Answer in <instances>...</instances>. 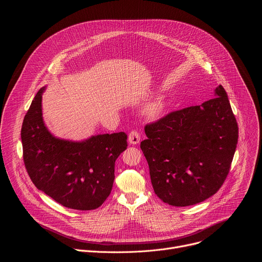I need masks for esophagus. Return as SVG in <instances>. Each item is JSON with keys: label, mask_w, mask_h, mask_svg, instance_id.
Returning a JSON list of instances; mask_svg holds the SVG:
<instances>
[{"label": "esophagus", "mask_w": 262, "mask_h": 262, "mask_svg": "<svg viewBox=\"0 0 262 262\" xmlns=\"http://www.w3.org/2000/svg\"><path fill=\"white\" fill-rule=\"evenodd\" d=\"M140 139H141L140 134H139V132H137V130H132V132L129 133V135H128V142H129L130 144H133V145L139 144Z\"/></svg>", "instance_id": "1"}]
</instances>
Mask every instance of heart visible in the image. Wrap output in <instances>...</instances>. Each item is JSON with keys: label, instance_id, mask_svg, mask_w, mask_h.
Returning <instances> with one entry per match:
<instances>
[{"label": "heart", "instance_id": "1", "mask_svg": "<svg viewBox=\"0 0 262 262\" xmlns=\"http://www.w3.org/2000/svg\"><path fill=\"white\" fill-rule=\"evenodd\" d=\"M166 103L164 99L159 97L147 104V106L145 107V114L150 119H159L163 115Z\"/></svg>", "mask_w": 262, "mask_h": 262}]
</instances>
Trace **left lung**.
Masks as SVG:
<instances>
[{"instance_id":"8db88e82","label":"left lung","mask_w":262,"mask_h":262,"mask_svg":"<svg viewBox=\"0 0 262 262\" xmlns=\"http://www.w3.org/2000/svg\"><path fill=\"white\" fill-rule=\"evenodd\" d=\"M141 149L157 196L172 206H189L214 195L225 181L238 126L225 89L214 97L145 126Z\"/></svg>"}]
</instances>
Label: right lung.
I'll return each instance as SVG.
<instances>
[{"mask_svg":"<svg viewBox=\"0 0 262 262\" xmlns=\"http://www.w3.org/2000/svg\"><path fill=\"white\" fill-rule=\"evenodd\" d=\"M37 92L21 126L24 163L38 190L61 205L91 210L111 194L115 162L127 147L125 133L91 136L76 142L51 134L42 117V93Z\"/></svg>","mask_w":262,"mask_h":262,"instance_id":"1","label":"right lung"}]
</instances>
